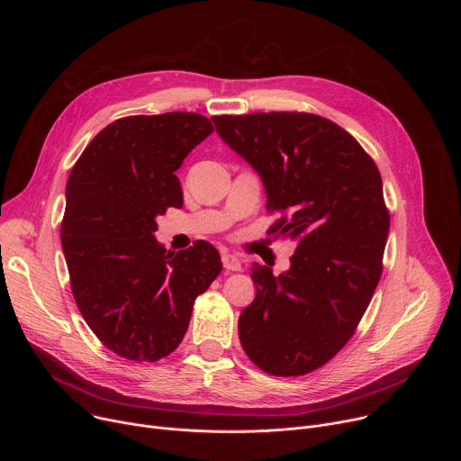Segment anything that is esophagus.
I'll use <instances>...</instances> for the list:
<instances>
[{
    "mask_svg": "<svg viewBox=\"0 0 461 461\" xmlns=\"http://www.w3.org/2000/svg\"><path fill=\"white\" fill-rule=\"evenodd\" d=\"M222 265L230 272H240V268H242L240 258L237 255H231V253H224L222 255Z\"/></svg>",
    "mask_w": 461,
    "mask_h": 461,
    "instance_id": "esophagus-1",
    "label": "esophagus"
}]
</instances>
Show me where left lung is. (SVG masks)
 Listing matches in <instances>:
<instances>
[{
	"label": "left lung",
	"instance_id": "1",
	"mask_svg": "<svg viewBox=\"0 0 461 461\" xmlns=\"http://www.w3.org/2000/svg\"><path fill=\"white\" fill-rule=\"evenodd\" d=\"M217 133L260 175L274 239L297 240L292 268L251 270L253 303L239 317L246 356L270 375L310 374L354 336L383 272L390 213L372 157L313 113L221 114Z\"/></svg>",
	"mask_w": 461,
	"mask_h": 461
}]
</instances>
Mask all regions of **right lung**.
<instances>
[{"mask_svg": "<svg viewBox=\"0 0 461 461\" xmlns=\"http://www.w3.org/2000/svg\"><path fill=\"white\" fill-rule=\"evenodd\" d=\"M212 133L199 113L123 116L100 131L69 175L61 248L71 290L100 343L123 359L169 356L194 299L222 270L213 244L171 253L153 235L157 217L184 203L175 171Z\"/></svg>", "mask_w": 461, "mask_h": 461, "instance_id": "add662e5", "label": "right lung"}]
</instances>
